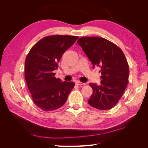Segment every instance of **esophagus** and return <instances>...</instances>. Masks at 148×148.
<instances>
[{"instance_id":"obj_1","label":"esophagus","mask_w":148,"mask_h":148,"mask_svg":"<svg viewBox=\"0 0 148 148\" xmlns=\"http://www.w3.org/2000/svg\"><path fill=\"white\" fill-rule=\"evenodd\" d=\"M76 83V84L77 85H78V86H84L85 84V83H82V82H77L75 83Z\"/></svg>"}]
</instances>
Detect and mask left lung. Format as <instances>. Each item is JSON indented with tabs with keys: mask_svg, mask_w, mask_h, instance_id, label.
<instances>
[{
	"mask_svg": "<svg viewBox=\"0 0 148 148\" xmlns=\"http://www.w3.org/2000/svg\"><path fill=\"white\" fill-rule=\"evenodd\" d=\"M95 66H99L101 84L89 83L92 94L88 104L108 110L117 104L128 83L129 66L123 51L115 44L100 37H82L77 41Z\"/></svg>",
	"mask_w": 148,
	"mask_h": 148,
	"instance_id": "8db88e82",
	"label": "left lung"
}]
</instances>
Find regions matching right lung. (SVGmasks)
<instances>
[{
    "label": "right lung",
    "mask_w": 148,
    "mask_h": 148,
    "mask_svg": "<svg viewBox=\"0 0 148 148\" xmlns=\"http://www.w3.org/2000/svg\"><path fill=\"white\" fill-rule=\"evenodd\" d=\"M78 36L53 35L41 39L31 49L25 62V77L34 104L44 111L63 106L75 83L62 82L53 71L64 53Z\"/></svg>",
    "instance_id": "1"
}]
</instances>
